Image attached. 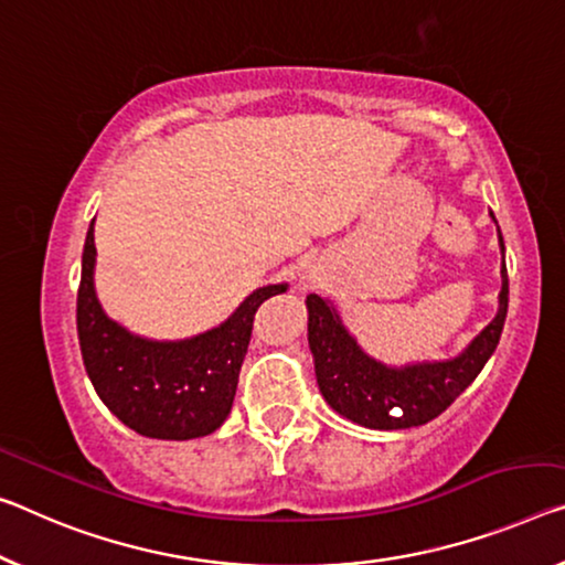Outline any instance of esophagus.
Segmentation results:
<instances>
[{"mask_svg":"<svg viewBox=\"0 0 565 565\" xmlns=\"http://www.w3.org/2000/svg\"><path fill=\"white\" fill-rule=\"evenodd\" d=\"M298 288H300V290H308V288H310V280H306V277H300Z\"/></svg>","mask_w":565,"mask_h":565,"instance_id":"obj_1","label":"esophagus"}]
</instances>
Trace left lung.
Returning a JSON list of instances; mask_svg holds the SVG:
<instances>
[{"label":"left lung","mask_w":565,"mask_h":565,"mask_svg":"<svg viewBox=\"0 0 565 565\" xmlns=\"http://www.w3.org/2000/svg\"><path fill=\"white\" fill-rule=\"evenodd\" d=\"M498 239L502 253L498 316L455 359L386 366L363 353L331 302L320 295H308V343L318 388L333 412L366 429H412L439 416L472 384L498 349L508 316L505 242L500 227Z\"/></svg>","instance_id":"1"}]
</instances>
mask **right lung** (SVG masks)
Masks as SVG:
<instances>
[{"label": "right lung", "instance_id": "right-lung-1", "mask_svg": "<svg viewBox=\"0 0 565 565\" xmlns=\"http://www.w3.org/2000/svg\"><path fill=\"white\" fill-rule=\"evenodd\" d=\"M93 270L90 224L77 288V338L100 402L126 427L151 439L184 441L220 429L237 392L255 312L267 298L288 290V282L257 288L212 331L184 341H149L103 312Z\"/></svg>", "mask_w": 565, "mask_h": 565}]
</instances>
